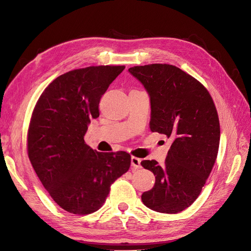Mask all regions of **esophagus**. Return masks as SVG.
<instances>
[{"instance_id":"obj_1","label":"esophagus","mask_w":251,"mask_h":251,"mask_svg":"<svg viewBox=\"0 0 251 251\" xmlns=\"http://www.w3.org/2000/svg\"><path fill=\"white\" fill-rule=\"evenodd\" d=\"M130 163H132V168L135 170L141 169V159L138 157L133 156L132 159H130Z\"/></svg>"}]
</instances>
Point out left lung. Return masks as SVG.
I'll list each match as a JSON object with an SVG mask.
<instances>
[{
  "instance_id": "1",
  "label": "left lung",
  "mask_w": 251,
  "mask_h": 251,
  "mask_svg": "<svg viewBox=\"0 0 251 251\" xmlns=\"http://www.w3.org/2000/svg\"><path fill=\"white\" fill-rule=\"evenodd\" d=\"M128 71L150 96V129L174 140L163 165L141 162L155 176L154 187L142 194V201L155 211L181 212L199 196L218 156L216 105L200 81L176 66L155 63Z\"/></svg>"
}]
</instances>
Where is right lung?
I'll return each instance as SVG.
<instances>
[{
  "label": "right lung",
  "instance_id": "right-lung-1",
  "mask_svg": "<svg viewBox=\"0 0 251 251\" xmlns=\"http://www.w3.org/2000/svg\"><path fill=\"white\" fill-rule=\"evenodd\" d=\"M124 65L89 66L55 78L42 93L31 114L27 154L48 193L64 210L85 216L97 211L110 186L126 174V151L98 152L83 137L99 103Z\"/></svg>",
  "mask_w": 251,
  "mask_h": 251
}]
</instances>
